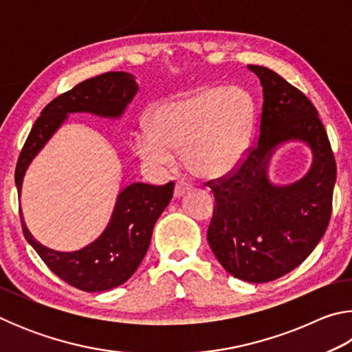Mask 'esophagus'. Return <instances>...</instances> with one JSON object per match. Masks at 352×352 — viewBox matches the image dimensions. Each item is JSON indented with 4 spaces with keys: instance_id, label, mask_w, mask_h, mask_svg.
<instances>
[{
    "instance_id": "34e87169",
    "label": "esophagus",
    "mask_w": 352,
    "mask_h": 352,
    "mask_svg": "<svg viewBox=\"0 0 352 352\" xmlns=\"http://www.w3.org/2000/svg\"><path fill=\"white\" fill-rule=\"evenodd\" d=\"M189 190H190V184L188 182H183V180L177 182L175 190H174V197L175 199H180V197H183L184 194L189 192Z\"/></svg>"
}]
</instances>
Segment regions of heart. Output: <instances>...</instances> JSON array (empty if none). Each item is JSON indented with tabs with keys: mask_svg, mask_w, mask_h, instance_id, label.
<instances>
[{
	"mask_svg": "<svg viewBox=\"0 0 352 352\" xmlns=\"http://www.w3.org/2000/svg\"><path fill=\"white\" fill-rule=\"evenodd\" d=\"M253 127V102L241 88L205 87L155 105L148 127L135 136V152L153 169L183 163L194 175L220 178L239 168Z\"/></svg>",
	"mask_w": 352,
	"mask_h": 352,
	"instance_id": "obj_1",
	"label": "heart"
}]
</instances>
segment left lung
Wrapping results in <instances>:
<instances>
[{"instance_id": "left-lung-1", "label": "left lung", "mask_w": 352, "mask_h": 352, "mask_svg": "<svg viewBox=\"0 0 352 352\" xmlns=\"http://www.w3.org/2000/svg\"><path fill=\"white\" fill-rule=\"evenodd\" d=\"M247 68L264 96L259 140L233 175L211 186L216 206L206 236L230 275L262 284L287 275L317 247L331 219L337 168L311 100L275 71ZM289 142L305 144L313 163L301 179L278 185L270 180V163Z\"/></svg>"}]
</instances>
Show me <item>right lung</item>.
Listing matches in <instances>:
<instances>
[{
  "instance_id": "add662e5",
  "label": "right lung",
  "mask_w": 352,
  "mask_h": 352,
  "mask_svg": "<svg viewBox=\"0 0 352 352\" xmlns=\"http://www.w3.org/2000/svg\"><path fill=\"white\" fill-rule=\"evenodd\" d=\"M138 93L133 74L113 71L76 85L47 104L25 142L15 170L21 197L23 180L34 158L73 113H88L118 121ZM174 183L152 186L132 183L119 190L115 208L98 239L76 252H58L40 243L31 234L20 210L21 228L45 264L65 283L83 292H105L127 281L147 253L155 222L169 205Z\"/></svg>"
}]
</instances>
